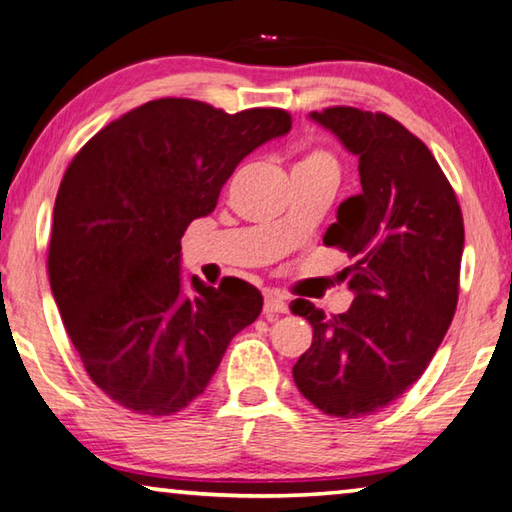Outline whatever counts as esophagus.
Masks as SVG:
<instances>
[{
    "label": "esophagus",
    "mask_w": 512,
    "mask_h": 512,
    "mask_svg": "<svg viewBox=\"0 0 512 512\" xmlns=\"http://www.w3.org/2000/svg\"><path fill=\"white\" fill-rule=\"evenodd\" d=\"M287 311H289V305H287V300L280 296V293H277V291H266V296H264V314L268 318L287 314Z\"/></svg>",
    "instance_id": "34e87169"
}]
</instances>
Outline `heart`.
I'll list each match as a JSON object with an SVG mask.
<instances>
[{"label": "heart", "instance_id": "heart-1", "mask_svg": "<svg viewBox=\"0 0 512 512\" xmlns=\"http://www.w3.org/2000/svg\"><path fill=\"white\" fill-rule=\"evenodd\" d=\"M298 167H336V160L329 151L316 149V151H309L305 158L298 162Z\"/></svg>", "mask_w": 512, "mask_h": 512}]
</instances>
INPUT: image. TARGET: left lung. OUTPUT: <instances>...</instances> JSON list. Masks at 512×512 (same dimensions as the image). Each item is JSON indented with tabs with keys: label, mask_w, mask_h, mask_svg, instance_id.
<instances>
[{
	"label": "left lung",
	"mask_w": 512,
	"mask_h": 512,
	"mask_svg": "<svg viewBox=\"0 0 512 512\" xmlns=\"http://www.w3.org/2000/svg\"><path fill=\"white\" fill-rule=\"evenodd\" d=\"M311 119L359 155L361 192L323 237L352 259L341 277L354 302L339 316L291 302L314 327L293 381L323 413L361 418L411 388L443 341L458 302L463 214L427 144L386 112L332 106Z\"/></svg>",
	"instance_id": "1"
}]
</instances>
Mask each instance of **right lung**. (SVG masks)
<instances>
[{
	"label": "right lung",
	"mask_w": 512,
	"mask_h": 512,
	"mask_svg": "<svg viewBox=\"0 0 512 512\" xmlns=\"http://www.w3.org/2000/svg\"><path fill=\"white\" fill-rule=\"evenodd\" d=\"M282 108L225 112L155 99L110 121L60 183L49 282L90 379L112 402L173 415L210 384L232 336L255 323L262 293L239 277L183 291L180 239L210 214L257 146L289 133Z\"/></svg>",
	"instance_id": "right-lung-1"
}]
</instances>
